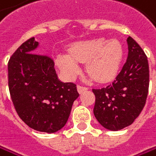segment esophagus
<instances>
[{"mask_svg": "<svg viewBox=\"0 0 156 156\" xmlns=\"http://www.w3.org/2000/svg\"><path fill=\"white\" fill-rule=\"evenodd\" d=\"M88 89V87H83V85H78L77 87V90H78V92L81 94V93H83V92H84V91H87Z\"/></svg>", "mask_w": 156, "mask_h": 156, "instance_id": "esophagus-1", "label": "esophagus"}]
</instances>
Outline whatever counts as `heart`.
Masks as SVG:
<instances>
[{"label":"heart","instance_id":"obj_1","mask_svg":"<svg viewBox=\"0 0 156 156\" xmlns=\"http://www.w3.org/2000/svg\"><path fill=\"white\" fill-rule=\"evenodd\" d=\"M69 56L58 54L56 64L68 77L74 78L81 72L78 62H87L88 74L98 82H108L117 74L123 58V47L116 39L103 38L80 42L69 48Z\"/></svg>","mask_w":156,"mask_h":156}]
</instances>
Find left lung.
I'll use <instances>...</instances> for the list:
<instances>
[{
	"label": "left lung",
	"mask_w": 156,
	"mask_h": 156,
	"mask_svg": "<svg viewBox=\"0 0 156 156\" xmlns=\"http://www.w3.org/2000/svg\"><path fill=\"white\" fill-rule=\"evenodd\" d=\"M128 56L112 84L92 89L94 115L103 127L117 131L130 126L141 112L149 89V64L144 51L128 36Z\"/></svg>",
	"instance_id": "1"
}]
</instances>
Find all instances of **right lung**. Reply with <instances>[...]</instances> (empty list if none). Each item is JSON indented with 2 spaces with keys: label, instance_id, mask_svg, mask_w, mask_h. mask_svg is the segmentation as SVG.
<instances>
[{
  "label": "right lung",
  "instance_id": "obj_1",
  "mask_svg": "<svg viewBox=\"0 0 156 156\" xmlns=\"http://www.w3.org/2000/svg\"><path fill=\"white\" fill-rule=\"evenodd\" d=\"M38 44L32 37L10 58L9 91L23 122L37 131L54 133L66 125L79 93L75 83L58 80L51 58L35 53Z\"/></svg>",
  "mask_w": 156,
  "mask_h": 156
}]
</instances>
